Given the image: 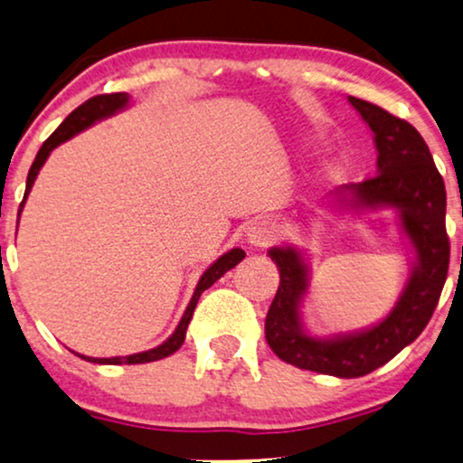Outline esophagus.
Returning <instances> with one entry per match:
<instances>
[{
    "label": "esophagus",
    "instance_id": "34e87169",
    "mask_svg": "<svg viewBox=\"0 0 463 463\" xmlns=\"http://www.w3.org/2000/svg\"><path fill=\"white\" fill-rule=\"evenodd\" d=\"M276 225L271 223V221L259 219L249 227V233H246V236H249V242L252 246H268L271 244V240H276Z\"/></svg>",
    "mask_w": 463,
    "mask_h": 463
}]
</instances>
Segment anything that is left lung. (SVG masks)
<instances>
[{
    "instance_id": "8db88e82",
    "label": "left lung",
    "mask_w": 463,
    "mask_h": 463,
    "mask_svg": "<svg viewBox=\"0 0 463 463\" xmlns=\"http://www.w3.org/2000/svg\"><path fill=\"white\" fill-rule=\"evenodd\" d=\"M350 103L373 130L379 156L377 175L344 192L352 194L354 204L398 208L402 230L415 246L417 265L383 322L363 333L314 339L303 331L299 318V301L307 288L306 263L290 246H276L269 257L280 271V287L265 318V339L278 358L299 369L347 379L369 375L420 337L439 306L451 255L445 181L426 141L407 119L363 99L350 97Z\"/></svg>"
}]
</instances>
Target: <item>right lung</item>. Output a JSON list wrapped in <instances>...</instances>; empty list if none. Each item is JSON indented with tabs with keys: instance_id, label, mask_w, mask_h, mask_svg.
Instances as JSON below:
<instances>
[{
	"instance_id": "right-lung-1",
	"label": "right lung",
	"mask_w": 463,
	"mask_h": 463,
	"mask_svg": "<svg viewBox=\"0 0 463 463\" xmlns=\"http://www.w3.org/2000/svg\"><path fill=\"white\" fill-rule=\"evenodd\" d=\"M128 103V94L126 92H113V94H99V97H92L88 99L86 103H81L78 109H73L69 116L65 118V122H62L59 128H56L52 135H50L43 145L37 151L35 156V162L31 164V170H29V176H27V189H24V198L21 202V211L24 206V200H27V195L31 192V187H33V181L37 173H40V168L43 166V162L48 160L50 151L54 147H59L61 143H65L71 138L73 135H78L88 126H92L97 119H103L107 116H111V113H116L118 109H122V107ZM21 211H18V217H21ZM246 257V252L242 249H232L230 252H225L223 257H219L217 261H214L211 268H208L204 274H202L198 287H195V293L192 297V301H189V306L185 309V314H183V318L179 322V326H176V331L170 335V337L164 341L162 345L154 347V350H147V352H141V354H132V356H118V358H88V356H78L84 358V360H90V363H97V364H143V363H154V360H162L170 356V354H175L179 347L183 345V341H185V331H187V325L189 320H192L194 316V309H195V303H198L200 295L204 293L208 287H213L214 282L219 280L221 276L225 274V271H230L232 268H236V265L242 261Z\"/></svg>"
}]
</instances>
